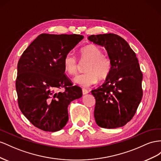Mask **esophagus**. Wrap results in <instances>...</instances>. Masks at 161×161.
Here are the masks:
<instances>
[{"instance_id": "esophagus-1", "label": "esophagus", "mask_w": 161, "mask_h": 161, "mask_svg": "<svg viewBox=\"0 0 161 161\" xmlns=\"http://www.w3.org/2000/svg\"><path fill=\"white\" fill-rule=\"evenodd\" d=\"M89 93V92L87 90H86V89H82V94H83L84 95H85V94H88Z\"/></svg>"}]
</instances>
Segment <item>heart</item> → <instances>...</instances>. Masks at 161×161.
<instances>
[{"mask_svg":"<svg viewBox=\"0 0 161 161\" xmlns=\"http://www.w3.org/2000/svg\"><path fill=\"white\" fill-rule=\"evenodd\" d=\"M81 59L88 60L85 71L82 74L77 75L74 78L75 84L83 87H90L97 83L98 80H104L111 74L113 68L111 59L103 55V50L98 46L90 44L80 50ZM64 70L70 75L77 72L78 63L74 54L69 53L63 58Z\"/></svg>","mask_w":161,"mask_h":161,"instance_id":"b5f03b06","label":"heart"}]
</instances>
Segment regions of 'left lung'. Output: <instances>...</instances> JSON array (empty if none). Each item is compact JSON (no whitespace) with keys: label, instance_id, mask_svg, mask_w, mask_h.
<instances>
[{"label":"left lung","instance_id":"8db88e82","mask_svg":"<svg viewBox=\"0 0 161 161\" xmlns=\"http://www.w3.org/2000/svg\"><path fill=\"white\" fill-rule=\"evenodd\" d=\"M88 39L104 47L113 63L104 83L91 92L96 99V123L107 129L124 126L134 116L143 94V75L136 53L117 34L92 35Z\"/></svg>","mask_w":161,"mask_h":161}]
</instances>
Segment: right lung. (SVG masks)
Wrapping results in <instances>:
<instances>
[{
    "label": "right lung",
    "instance_id": "obj_1",
    "mask_svg": "<svg viewBox=\"0 0 161 161\" xmlns=\"http://www.w3.org/2000/svg\"><path fill=\"white\" fill-rule=\"evenodd\" d=\"M77 34L39 35L22 54L17 64L18 104L33 125L45 131H57L67 124L68 106L82 96L65 75L63 58L83 40ZM65 88L64 92L58 89Z\"/></svg>",
    "mask_w": 161,
    "mask_h": 161
}]
</instances>
